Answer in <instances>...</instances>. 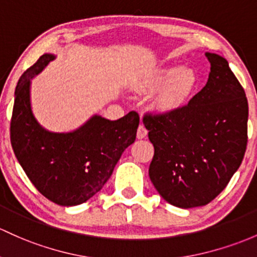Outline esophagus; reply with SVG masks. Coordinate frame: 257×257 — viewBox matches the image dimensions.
<instances>
[{
	"label": "esophagus",
	"instance_id": "esophagus-1",
	"mask_svg": "<svg viewBox=\"0 0 257 257\" xmlns=\"http://www.w3.org/2000/svg\"><path fill=\"white\" fill-rule=\"evenodd\" d=\"M147 135H148L147 128H146L143 125H140L139 130H137V139L143 140V139H146V137H147Z\"/></svg>",
	"mask_w": 257,
	"mask_h": 257
}]
</instances>
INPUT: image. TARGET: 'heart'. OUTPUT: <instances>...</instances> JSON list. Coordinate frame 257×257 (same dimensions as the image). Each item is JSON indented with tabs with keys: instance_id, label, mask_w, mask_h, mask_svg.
Instances as JSON below:
<instances>
[{
	"instance_id": "heart-1",
	"label": "heart",
	"mask_w": 257,
	"mask_h": 257,
	"mask_svg": "<svg viewBox=\"0 0 257 257\" xmlns=\"http://www.w3.org/2000/svg\"><path fill=\"white\" fill-rule=\"evenodd\" d=\"M140 84L146 88L161 87L154 99V109L161 114H172L189 103L200 84V76L194 67L169 63L146 73Z\"/></svg>"
}]
</instances>
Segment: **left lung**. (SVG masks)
<instances>
[{"label": "left lung", "instance_id": "obj_1", "mask_svg": "<svg viewBox=\"0 0 257 257\" xmlns=\"http://www.w3.org/2000/svg\"><path fill=\"white\" fill-rule=\"evenodd\" d=\"M211 72L186 106L146 115L154 146L150 178L159 195L180 208L205 206L239 169L247 143L249 106L224 57L206 52Z\"/></svg>", "mask_w": 257, "mask_h": 257}]
</instances>
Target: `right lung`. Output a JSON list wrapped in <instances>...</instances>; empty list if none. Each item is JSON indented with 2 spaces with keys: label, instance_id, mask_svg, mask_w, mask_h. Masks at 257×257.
I'll list each match as a JSON object with an SVG mask.
<instances>
[{
  "label": "right lung",
  "instance_id": "add662e5",
  "mask_svg": "<svg viewBox=\"0 0 257 257\" xmlns=\"http://www.w3.org/2000/svg\"><path fill=\"white\" fill-rule=\"evenodd\" d=\"M54 54H44L19 78L15 92L11 143L19 164L40 194L60 206H77L103 189L123 151L136 140L140 116L118 120L93 115L70 132H52L34 116L32 79Z\"/></svg>",
  "mask_w": 257,
  "mask_h": 257
}]
</instances>
